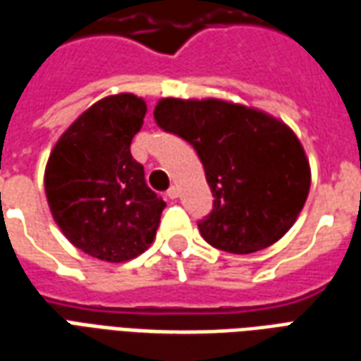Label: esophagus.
<instances>
[{"instance_id": "1", "label": "esophagus", "mask_w": 361, "mask_h": 361, "mask_svg": "<svg viewBox=\"0 0 361 361\" xmlns=\"http://www.w3.org/2000/svg\"><path fill=\"white\" fill-rule=\"evenodd\" d=\"M166 195L170 197V199H178V197H180V189L176 188V185H172V188L166 191Z\"/></svg>"}]
</instances>
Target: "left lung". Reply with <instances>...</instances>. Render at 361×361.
Here are the masks:
<instances>
[{"label": "left lung", "mask_w": 361, "mask_h": 361, "mask_svg": "<svg viewBox=\"0 0 361 361\" xmlns=\"http://www.w3.org/2000/svg\"><path fill=\"white\" fill-rule=\"evenodd\" d=\"M160 129L197 150L212 211L199 232L216 250L255 253L292 228L310 193L311 172L294 131L265 111L216 98H162Z\"/></svg>", "instance_id": "obj_1"}]
</instances>
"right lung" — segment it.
<instances>
[{"label": "right lung", "mask_w": 361, "mask_h": 361, "mask_svg": "<svg viewBox=\"0 0 361 361\" xmlns=\"http://www.w3.org/2000/svg\"><path fill=\"white\" fill-rule=\"evenodd\" d=\"M147 104L135 94L102 98L59 137L44 173L54 220L75 247L108 263L141 255L166 203L131 157Z\"/></svg>", "instance_id": "right-lung-1"}]
</instances>
